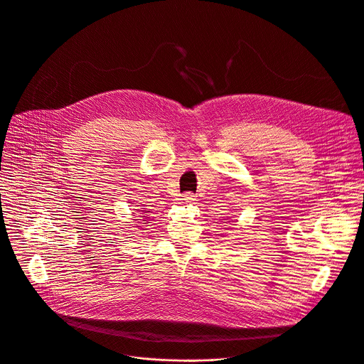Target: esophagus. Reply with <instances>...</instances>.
<instances>
[{
	"mask_svg": "<svg viewBox=\"0 0 364 364\" xmlns=\"http://www.w3.org/2000/svg\"><path fill=\"white\" fill-rule=\"evenodd\" d=\"M183 200L187 201V203H193V201H196V196L193 193H184Z\"/></svg>",
	"mask_w": 364,
	"mask_h": 364,
	"instance_id": "34e87169",
	"label": "esophagus"
}]
</instances>
